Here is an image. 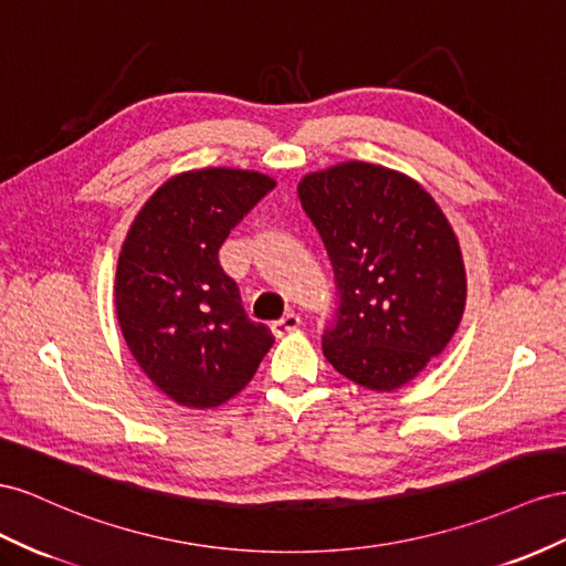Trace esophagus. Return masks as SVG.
<instances>
[{"instance_id": "1", "label": "esophagus", "mask_w": 566, "mask_h": 566, "mask_svg": "<svg viewBox=\"0 0 566 566\" xmlns=\"http://www.w3.org/2000/svg\"><path fill=\"white\" fill-rule=\"evenodd\" d=\"M298 325H301V317H298L296 313H286L284 317L274 319L272 325H270V329H272V334H274V336L282 338V336H286V334H292Z\"/></svg>"}]
</instances>
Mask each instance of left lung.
Returning <instances> with one entry per match:
<instances>
[{"instance_id":"8db88e82","label":"left lung","mask_w":566,"mask_h":566,"mask_svg":"<svg viewBox=\"0 0 566 566\" xmlns=\"http://www.w3.org/2000/svg\"><path fill=\"white\" fill-rule=\"evenodd\" d=\"M298 199L342 294L325 358L363 389H400L460 327L467 272L453 228L410 175L367 160L303 175Z\"/></svg>"}]
</instances>
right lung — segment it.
Masks as SVG:
<instances>
[{
    "instance_id": "add662e5",
    "label": "right lung",
    "mask_w": 566,
    "mask_h": 566,
    "mask_svg": "<svg viewBox=\"0 0 566 566\" xmlns=\"http://www.w3.org/2000/svg\"><path fill=\"white\" fill-rule=\"evenodd\" d=\"M274 185L244 168L177 172L127 230L113 284L118 325L142 373L177 406L228 402L274 344L218 263L230 230Z\"/></svg>"
}]
</instances>
